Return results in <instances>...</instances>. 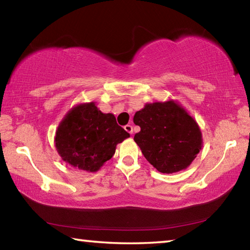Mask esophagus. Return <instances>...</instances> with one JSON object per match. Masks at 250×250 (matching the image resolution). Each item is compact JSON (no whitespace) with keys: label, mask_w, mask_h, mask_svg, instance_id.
I'll use <instances>...</instances> for the list:
<instances>
[{"label":"esophagus","mask_w":250,"mask_h":250,"mask_svg":"<svg viewBox=\"0 0 250 250\" xmlns=\"http://www.w3.org/2000/svg\"><path fill=\"white\" fill-rule=\"evenodd\" d=\"M125 130L128 133H130V134L133 133V129H132V125H125Z\"/></svg>","instance_id":"34e87169"}]
</instances>
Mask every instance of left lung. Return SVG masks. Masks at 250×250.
<instances>
[{"instance_id":"obj_1","label":"left lung","mask_w":250,"mask_h":250,"mask_svg":"<svg viewBox=\"0 0 250 250\" xmlns=\"http://www.w3.org/2000/svg\"><path fill=\"white\" fill-rule=\"evenodd\" d=\"M140 132L134 141L161 173L180 172L191 166L203 146L200 125L176 100L147 103L133 117Z\"/></svg>"}]
</instances>
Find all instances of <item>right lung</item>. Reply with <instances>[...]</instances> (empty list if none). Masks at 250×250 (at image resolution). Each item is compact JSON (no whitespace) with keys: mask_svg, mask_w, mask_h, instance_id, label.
Masks as SVG:
<instances>
[{"mask_svg":"<svg viewBox=\"0 0 250 250\" xmlns=\"http://www.w3.org/2000/svg\"><path fill=\"white\" fill-rule=\"evenodd\" d=\"M130 134L112 113L101 112L95 101L74 105L59 122L55 146L62 161L76 170L95 173L115 154Z\"/></svg>","mask_w":250,"mask_h":250,"instance_id":"right-lung-1","label":"right lung"}]
</instances>
